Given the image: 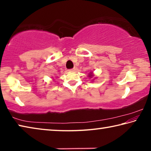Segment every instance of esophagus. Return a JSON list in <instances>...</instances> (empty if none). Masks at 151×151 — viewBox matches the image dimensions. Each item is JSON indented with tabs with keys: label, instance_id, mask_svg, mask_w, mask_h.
<instances>
[{
	"label": "esophagus",
	"instance_id": "obj_1",
	"mask_svg": "<svg viewBox=\"0 0 151 151\" xmlns=\"http://www.w3.org/2000/svg\"><path fill=\"white\" fill-rule=\"evenodd\" d=\"M75 70H76L75 68H72V69H70L69 71H70V72H74V71H75Z\"/></svg>",
	"mask_w": 151,
	"mask_h": 151
}]
</instances>
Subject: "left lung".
<instances>
[{
	"label": "left lung",
	"instance_id": "obj_1",
	"mask_svg": "<svg viewBox=\"0 0 151 151\" xmlns=\"http://www.w3.org/2000/svg\"><path fill=\"white\" fill-rule=\"evenodd\" d=\"M88 77L90 78H93L94 77V73H93V72H90V73H88ZM94 78L95 79V78H96V77H94ZM93 80H94V79H93V81H93Z\"/></svg>",
	"mask_w": 151,
	"mask_h": 151
}]
</instances>
